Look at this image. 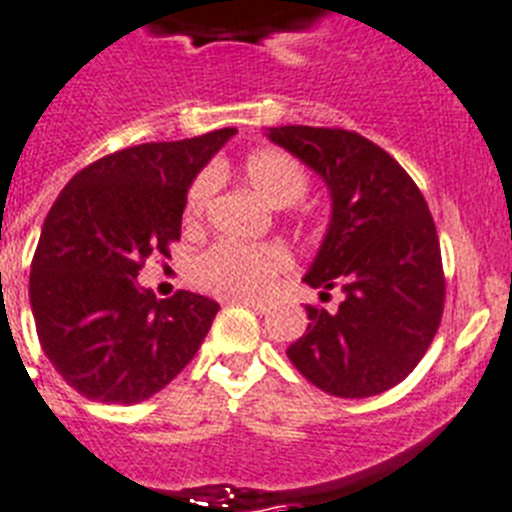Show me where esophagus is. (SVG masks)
<instances>
[{
	"label": "esophagus",
	"instance_id": "1",
	"mask_svg": "<svg viewBox=\"0 0 512 512\" xmlns=\"http://www.w3.org/2000/svg\"><path fill=\"white\" fill-rule=\"evenodd\" d=\"M232 303H243V306L253 308L256 314H266L269 311V301H261V298H232Z\"/></svg>",
	"mask_w": 512,
	"mask_h": 512
}]
</instances>
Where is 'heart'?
Here are the masks:
<instances>
[{
    "label": "heart",
    "mask_w": 512,
    "mask_h": 512,
    "mask_svg": "<svg viewBox=\"0 0 512 512\" xmlns=\"http://www.w3.org/2000/svg\"><path fill=\"white\" fill-rule=\"evenodd\" d=\"M243 177L266 204L293 206L308 190V172L295 156L280 149H259L246 156ZM217 188L214 172L206 170L190 183L185 193V225H198L204 219L209 201ZM290 269V253L280 243H238L217 240L188 264V277L198 287L222 295H256L272 285L277 274Z\"/></svg>",
    "instance_id": "obj_1"
}]
</instances>
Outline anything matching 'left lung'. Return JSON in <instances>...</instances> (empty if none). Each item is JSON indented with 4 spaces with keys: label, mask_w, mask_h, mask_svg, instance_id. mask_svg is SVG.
I'll return each mask as SVG.
<instances>
[{
    "label": "left lung",
    "mask_w": 512,
    "mask_h": 512,
    "mask_svg": "<svg viewBox=\"0 0 512 512\" xmlns=\"http://www.w3.org/2000/svg\"><path fill=\"white\" fill-rule=\"evenodd\" d=\"M266 135L327 183L332 219L303 282L345 293L332 314L306 306L311 322L287 358L335 398L390 390L424 358L445 308L429 206L411 175L353 130L285 125Z\"/></svg>",
    "instance_id": "obj_1"
}]
</instances>
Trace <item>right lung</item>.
Here are the masks:
<instances>
[{
	"label": "right lung",
	"instance_id": "obj_1",
	"mask_svg": "<svg viewBox=\"0 0 512 512\" xmlns=\"http://www.w3.org/2000/svg\"><path fill=\"white\" fill-rule=\"evenodd\" d=\"M232 135L101 156L46 214L31 264L33 319L46 358L83 398L141 403L201 348L219 303L188 290L156 301L135 277L149 256H170L193 177Z\"/></svg>",
	"mask_w": 512,
	"mask_h": 512
}]
</instances>
